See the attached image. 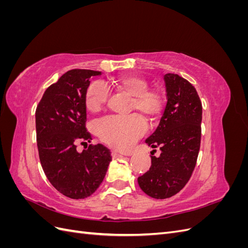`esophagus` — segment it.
I'll return each mask as SVG.
<instances>
[{"label": "esophagus", "instance_id": "1", "mask_svg": "<svg viewBox=\"0 0 248 248\" xmlns=\"http://www.w3.org/2000/svg\"><path fill=\"white\" fill-rule=\"evenodd\" d=\"M111 156H112V158H118V157H123L124 155L117 152V151H111Z\"/></svg>", "mask_w": 248, "mask_h": 248}]
</instances>
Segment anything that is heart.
<instances>
[{"instance_id":"heart-1","label":"heart","mask_w":248,"mask_h":248,"mask_svg":"<svg viewBox=\"0 0 248 248\" xmlns=\"http://www.w3.org/2000/svg\"><path fill=\"white\" fill-rule=\"evenodd\" d=\"M120 92L132 97L130 108L138 109L150 120L158 118L163 108V97L156 90H148V81L140 77L125 74L112 80ZM108 90L101 81H93L86 93V107L91 112L100 110L108 100ZM100 140L119 151H128L147 131L146 120L139 114L127 117H107L96 123Z\"/></svg>"}]
</instances>
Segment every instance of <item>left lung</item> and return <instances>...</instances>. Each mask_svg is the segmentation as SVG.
<instances>
[{"label": "left lung", "instance_id": "left-lung-1", "mask_svg": "<svg viewBox=\"0 0 248 248\" xmlns=\"http://www.w3.org/2000/svg\"><path fill=\"white\" fill-rule=\"evenodd\" d=\"M163 79L167 106L159 125L146 140L160 149V156H151L150 170L138 178L140 189L157 200L175 196L188 182L201 145L202 102L196 88L178 74L167 73Z\"/></svg>", "mask_w": 248, "mask_h": 248}]
</instances>
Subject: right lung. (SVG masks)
<instances>
[{
    "mask_svg": "<svg viewBox=\"0 0 248 248\" xmlns=\"http://www.w3.org/2000/svg\"><path fill=\"white\" fill-rule=\"evenodd\" d=\"M100 71L72 69L44 92L36 108V136L39 158L50 184L63 196L80 200L93 194L106 177L111 161L109 150L89 145L86 129V93L90 78Z\"/></svg>",
    "mask_w": 248,
    "mask_h": 248,
    "instance_id": "obj_1",
    "label": "right lung"
}]
</instances>
